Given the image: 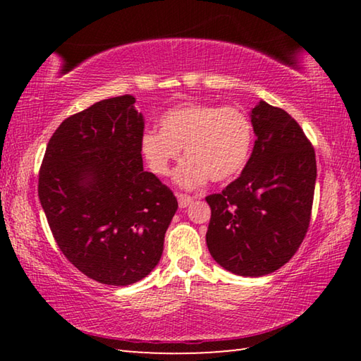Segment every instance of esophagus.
I'll list each match as a JSON object with an SVG mask.
<instances>
[{"label": "esophagus", "instance_id": "1", "mask_svg": "<svg viewBox=\"0 0 361 361\" xmlns=\"http://www.w3.org/2000/svg\"><path fill=\"white\" fill-rule=\"evenodd\" d=\"M176 197H178V205L181 209H186V207L191 205L194 202V199L191 195H186V194H176Z\"/></svg>", "mask_w": 361, "mask_h": 361}]
</instances>
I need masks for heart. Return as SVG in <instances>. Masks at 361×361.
Here are the masks:
<instances>
[{
  "label": "heart",
  "mask_w": 361,
  "mask_h": 361,
  "mask_svg": "<svg viewBox=\"0 0 361 361\" xmlns=\"http://www.w3.org/2000/svg\"><path fill=\"white\" fill-rule=\"evenodd\" d=\"M253 145V126L239 108L212 103H183L161 118V130L148 129L140 149L152 172L167 176L172 164L186 161L175 172V185L195 189L207 180L226 181L245 167Z\"/></svg>",
  "instance_id": "heart-1"
}]
</instances>
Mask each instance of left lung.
Instances as JSON below:
<instances>
[{
  "mask_svg": "<svg viewBox=\"0 0 361 361\" xmlns=\"http://www.w3.org/2000/svg\"><path fill=\"white\" fill-rule=\"evenodd\" d=\"M256 142L247 166L223 192L207 195V247L226 271L267 276L304 240L317 180L315 151L298 122L261 100L250 111Z\"/></svg>",
  "mask_w": 361,
  "mask_h": 361,
  "instance_id": "8db88e82",
  "label": "left lung"
}]
</instances>
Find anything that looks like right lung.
<instances>
[{
	"label": "right lung",
	"instance_id": "right-lung-1",
	"mask_svg": "<svg viewBox=\"0 0 361 361\" xmlns=\"http://www.w3.org/2000/svg\"><path fill=\"white\" fill-rule=\"evenodd\" d=\"M145 122L132 95L94 103L54 132L38 195L59 248L95 282L127 286L157 266L178 209L143 170Z\"/></svg>",
	"mask_w": 361,
	"mask_h": 361
}]
</instances>
